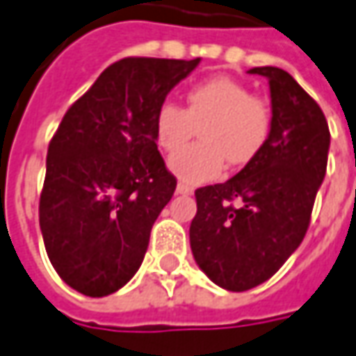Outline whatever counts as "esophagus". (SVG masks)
<instances>
[{"label":"esophagus","instance_id":"1","mask_svg":"<svg viewBox=\"0 0 356 356\" xmlns=\"http://www.w3.org/2000/svg\"><path fill=\"white\" fill-rule=\"evenodd\" d=\"M177 193L179 195H191L193 193V187H191V185H185V183H179Z\"/></svg>","mask_w":356,"mask_h":356}]
</instances>
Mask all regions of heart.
Here are the masks:
<instances>
[{
    "instance_id": "heart-1",
    "label": "heart",
    "mask_w": 356,
    "mask_h": 356,
    "mask_svg": "<svg viewBox=\"0 0 356 356\" xmlns=\"http://www.w3.org/2000/svg\"><path fill=\"white\" fill-rule=\"evenodd\" d=\"M270 107L263 97L231 77H211L187 91V107L163 101L155 111V139L169 155L177 153L202 127L199 146L181 152L169 169L187 185L221 175L225 161L247 165L265 147L270 133Z\"/></svg>"
}]
</instances>
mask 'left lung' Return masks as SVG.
Returning <instances> with one entry per match:
<instances>
[{"label":"left lung","instance_id":"obj_1","mask_svg":"<svg viewBox=\"0 0 356 356\" xmlns=\"http://www.w3.org/2000/svg\"><path fill=\"white\" fill-rule=\"evenodd\" d=\"M249 73L269 81V139L235 177L195 191L189 227L199 269L235 293L265 283L301 245L331 145L317 101L285 70L267 65Z\"/></svg>","mask_w":356,"mask_h":356}]
</instances>
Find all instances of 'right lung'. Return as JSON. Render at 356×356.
Instances as JSON below:
<instances>
[{
    "instance_id": "add662e5",
    "label": "right lung",
    "mask_w": 356,
    "mask_h": 356,
    "mask_svg": "<svg viewBox=\"0 0 356 356\" xmlns=\"http://www.w3.org/2000/svg\"><path fill=\"white\" fill-rule=\"evenodd\" d=\"M201 57H125L63 115L47 149L39 227L57 275L87 297L131 281L177 181L157 151L153 119Z\"/></svg>"
}]
</instances>
